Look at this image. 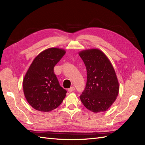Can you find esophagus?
I'll return each instance as SVG.
<instances>
[{"label": "esophagus", "mask_w": 145, "mask_h": 145, "mask_svg": "<svg viewBox=\"0 0 145 145\" xmlns=\"http://www.w3.org/2000/svg\"><path fill=\"white\" fill-rule=\"evenodd\" d=\"M74 90H75V88H74V86H71V88H69V89H68L69 93H71V92L74 91Z\"/></svg>", "instance_id": "1"}]
</instances>
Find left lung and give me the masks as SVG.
<instances>
[{
    "instance_id": "obj_1",
    "label": "left lung",
    "mask_w": 145,
    "mask_h": 145,
    "mask_svg": "<svg viewBox=\"0 0 145 145\" xmlns=\"http://www.w3.org/2000/svg\"><path fill=\"white\" fill-rule=\"evenodd\" d=\"M86 68V85L80 98L89 111H106L115 102L119 83L107 56L99 49H89L78 53Z\"/></svg>"
}]
</instances>
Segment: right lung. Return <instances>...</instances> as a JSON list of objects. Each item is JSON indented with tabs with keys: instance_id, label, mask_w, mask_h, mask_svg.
I'll return each mask as SVG.
<instances>
[{
	"instance_id": "obj_1",
	"label": "right lung",
	"mask_w": 145,
	"mask_h": 145,
	"mask_svg": "<svg viewBox=\"0 0 145 145\" xmlns=\"http://www.w3.org/2000/svg\"><path fill=\"white\" fill-rule=\"evenodd\" d=\"M62 48H50L37 55L23 80L25 97L34 109L50 112L57 108L67 91L61 87L54 67L65 55Z\"/></svg>"
}]
</instances>
